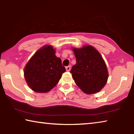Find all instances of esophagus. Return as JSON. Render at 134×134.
Here are the masks:
<instances>
[{
    "mask_svg": "<svg viewBox=\"0 0 134 134\" xmlns=\"http://www.w3.org/2000/svg\"><path fill=\"white\" fill-rule=\"evenodd\" d=\"M65 69H66V70L67 71H69L70 69H71V66L70 65H69V66H67L66 67H65Z\"/></svg>",
    "mask_w": 134,
    "mask_h": 134,
    "instance_id": "esophagus-1",
    "label": "esophagus"
}]
</instances>
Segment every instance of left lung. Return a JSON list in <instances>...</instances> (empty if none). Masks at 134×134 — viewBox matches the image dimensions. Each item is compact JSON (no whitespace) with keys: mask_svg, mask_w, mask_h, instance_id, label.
<instances>
[{"mask_svg":"<svg viewBox=\"0 0 134 134\" xmlns=\"http://www.w3.org/2000/svg\"><path fill=\"white\" fill-rule=\"evenodd\" d=\"M72 50L76 64L72 67L70 72L76 84L86 94L99 92L108 78L107 67L101 55L90 45Z\"/></svg>","mask_w":134,"mask_h":134,"instance_id":"1","label":"left lung"}]
</instances>
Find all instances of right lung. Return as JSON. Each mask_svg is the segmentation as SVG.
I'll list each match as a JSON object with an SVG mask.
<instances>
[{
	"instance_id": "right-lung-1",
	"label": "right lung",
	"mask_w": 134,
	"mask_h": 134,
	"mask_svg": "<svg viewBox=\"0 0 134 134\" xmlns=\"http://www.w3.org/2000/svg\"><path fill=\"white\" fill-rule=\"evenodd\" d=\"M65 69L62 60L56 57L53 47L47 45L35 53L24 70L29 87L36 92L45 93L55 86Z\"/></svg>"
}]
</instances>
